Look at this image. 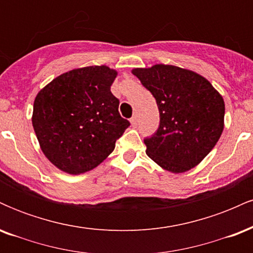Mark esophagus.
Wrapping results in <instances>:
<instances>
[{
	"mask_svg": "<svg viewBox=\"0 0 253 253\" xmlns=\"http://www.w3.org/2000/svg\"><path fill=\"white\" fill-rule=\"evenodd\" d=\"M130 124H132V126H136V124H138V117L136 115H133L130 118Z\"/></svg>",
	"mask_w": 253,
	"mask_h": 253,
	"instance_id": "1",
	"label": "esophagus"
}]
</instances>
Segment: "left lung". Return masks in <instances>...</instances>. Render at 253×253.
<instances>
[{"instance_id":"obj_1","label":"left lung","mask_w":253,"mask_h":253,"mask_svg":"<svg viewBox=\"0 0 253 253\" xmlns=\"http://www.w3.org/2000/svg\"><path fill=\"white\" fill-rule=\"evenodd\" d=\"M132 74L156 98L158 129L145 138L146 155L159 167L181 173L196 167L221 136L225 102L196 72L157 64Z\"/></svg>"}]
</instances>
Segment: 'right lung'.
<instances>
[{
	"label": "right lung",
	"mask_w": 253,
	"mask_h": 253,
	"mask_svg": "<svg viewBox=\"0 0 253 253\" xmlns=\"http://www.w3.org/2000/svg\"><path fill=\"white\" fill-rule=\"evenodd\" d=\"M117 75L106 65L75 69L38 92L34 132L43 155L64 172L78 175L96 168L130 125L110 91Z\"/></svg>",
	"instance_id": "obj_1"
}]
</instances>
